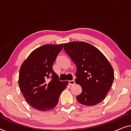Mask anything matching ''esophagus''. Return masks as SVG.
Instances as JSON below:
<instances>
[{"label":"esophagus","instance_id":"1","mask_svg":"<svg viewBox=\"0 0 131 131\" xmlns=\"http://www.w3.org/2000/svg\"><path fill=\"white\" fill-rule=\"evenodd\" d=\"M68 83L70 85H73L75 84V81L74 80H71V81H69Z\"/></svg>","mask_w":131,"mask_h":131}]
</instances>
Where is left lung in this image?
I'll return each instance as SVG.
<instances>
[{
    "mask_svg": "<svg viewBox=\"0 0 131 131\" xmlns=\"http://www.w3.org/2000/svg\"><path fill=\"white\" fill-rule=\"evenodd\" d=\"M63 48L77 66L76 84L82 87L77 100L85 106H94L104 100L113 84L114 71L104 54L84 41L64 43Z\"/></svg>",
    "mask_w": 131,
    "mask_h": 131,
    "instance_id": "left-lung-1",
    "label": "left lung"
}]
</instances>
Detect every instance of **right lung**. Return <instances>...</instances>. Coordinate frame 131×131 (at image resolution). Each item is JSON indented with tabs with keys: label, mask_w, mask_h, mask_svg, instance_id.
<instances>
[{
	"label": "right lung",
	"mask_w": 131,
	"mask_h": 131,
	"mask_svg": "<svg viewBox=\"0 0 131 131\" xmlns=\"http://www.w3.org/2000/svg\"><path fill=\"white\" fill-rule=\"evenodd\" d=\"M63 48L60 45H45L33 50L20 68L19 88L28 104L40 111L54 108L68 81H60L53 64Z\"/></svg>",
	"instance_id": "1"
}]
</instances>
